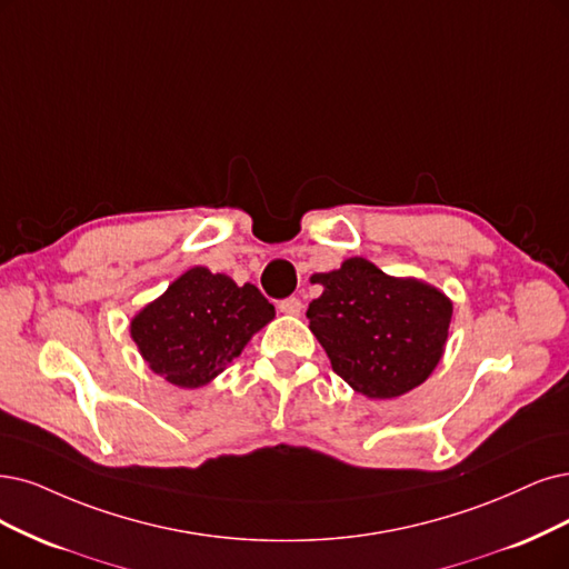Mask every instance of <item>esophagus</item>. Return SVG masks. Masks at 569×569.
<instances>
[{"label":"esophagus","mask_w":569,"mask_h":569,"mask_svg":"<svg viewBox=\"0 0 569 569\" xmlns=\"http://www.w3.org/2000/svg\"><path fill=\"white\" fill-rule=\"evenodd\" d=\"M279 309L283 313H290V317H298V313L302 311V302H300V298H286L279 302Z\"/></svg>","instance_id":"esophagus-1"}]
</instances>
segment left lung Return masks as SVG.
<instances>
[{"instance_id": "obj_1", "label": "left lung", "mask_w": 569, "mask_h": 569, "mask_svg": "<svg viewBox=\"0 0 569 569\" xmlns=\"http://www.w3.org/2000/svg\"><path fill=\"white\" fill-rule=\"evenodd\" d=\"M321 298L307 319L332 370L368 398H396L422 385L443 356L452 302L417 279H396L366 258L313 273Z\"/></svg>"}]
</instances>
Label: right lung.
<instances>
[{
  "label": "right lung",
  "mask_w": 569,
  "mask_h": 569,
  "mask_svg": "<svg viewBox=\"0 0 569 569\" xmlns=\"http://www.w3.org/2000/svg\"><path fill=\"white\" fill-rule=\"evenodd\" d=\"M273 313L252 283L237 286L224 273L192 267L136 313L131 338L166 382L197 389L234 361Z\"/></svg>",
  "instance_id": "obj_1"
}]
</instances>
